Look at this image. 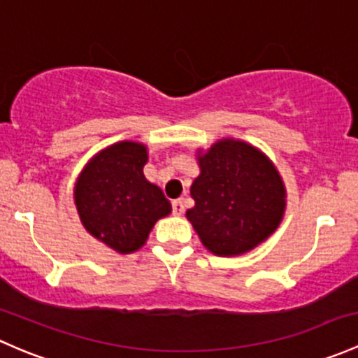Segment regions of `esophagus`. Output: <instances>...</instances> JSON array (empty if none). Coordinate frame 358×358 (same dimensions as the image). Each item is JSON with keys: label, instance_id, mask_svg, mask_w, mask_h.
Instances as JSON below:
<instances>
[{"label": "esophagus", "instance_id": "34e87169", "mask_svg": "<svg viewBox=\"0 0 358 358\" xmlns=\"http://www.w3.org/2000/svg\"><path fill=\"white\" fill-rule=\"evenodd\" d=\"M171 208H173V214H175V216H182V214H183V201H182V199H176V201H173Z\"/></svg>", "mask_w": 358, "mask_h": 358}]
</instances>
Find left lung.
I'll return each mask as SVG.
<instances>
[{
    "label": "left lung",
    "instance_id": "8db88e82",
    "mask_svg": "<svg viewBox=\"0 0 358 358\" xmlns=\"http://www.w3.org/2000/svg\"><path fill=\"white\" fill-rule=\"evenodd\" d=\"M201 175L190 195L187 220L214 255L231 257L268 240L283 220L287 189L273 161L254 145L221 138L197 150Z\"/></svg>",
    "mask_w": 358,
    "mask_h": 358
}]
</instances>
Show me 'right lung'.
Returning a JSON list of instances; mask_svg holds the SVG:
<instances>
[{
  "label": "right lung",
  "instance_id": "right-lung-1",
  "mask_svg": "<svg viewBox=\"0 0 358 358\" xmlns=\"http://www.w3.org/2000/svg\"><path fill=\"white\" fill-rule=\"evenodd\" d=\"M148 148L116 142L85 164L73 199L82 224L120 254L138 250L157 220L171 213L163 190L144 176Z\"/></svg>",
  "mask_w": 358,
  "mask_h": 358
}]
</instances>
